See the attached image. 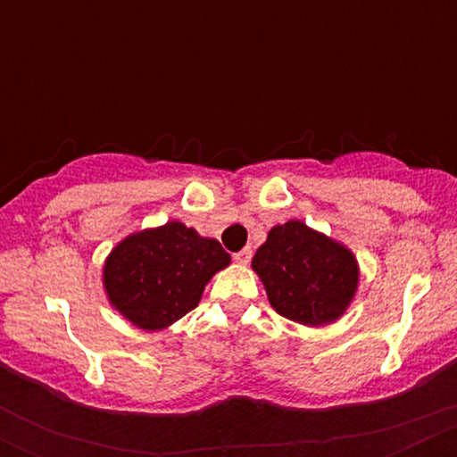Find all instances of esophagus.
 Returning a JSON list of instances; mask_svg holds the SVG:
<instances>
[{"label": "esophagus", "mask_w": 457, "mask_h": 457, "mask_svg": "<svg viewBox=\"0 0 457 457\" xmlns=\"http://www.w3.org/2000/svg\"><path fill=\"white\" fill-rule=\"evenodd\" d=\"M251 255H253V253H251V249H249V246H245L243 251H238V253L234 255L236 264H240V266H246V264H249V262H251Z\"/></svg>", "instance_id": "1"}]
</instances>
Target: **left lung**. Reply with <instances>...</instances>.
Listing matches in <instances>:
<instances>
[{"mask_svg": "<svg viewBox=\"0 0 457 457\" xmlns=\"http://www.w3.org/2000/svg\"><path fill=\"white\" fill-rule=\"evenodd\" d=\"M251 269L270 307L305 327L337 322L353 305L361 279L353 249L298 219L270 228Z\"/></svg>", "mask_w": 457, "mask_h": 457, "instance_id": "1", "label": "left lung"}]
</instances>
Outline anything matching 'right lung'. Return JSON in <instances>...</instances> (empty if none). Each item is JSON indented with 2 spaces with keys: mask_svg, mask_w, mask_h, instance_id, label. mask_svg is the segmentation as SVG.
Returning a JSON list of instances; mask_svg holds the SVG:
<instances>
[{
  "mask_svg": "<svg viewBox=\"0 0 457 457\" xmlns=\"http://www.w3.org/2000/svg\"><path fill=\"white\" fill-rule=\"evenodd\" d=\"M229 262L217 238L174 219L124 236L104 258L103 290L127 322L154 333L195 309Z\"/></svg>",
  "mask_w": 457,
  "mask_h": 457,
  "instance_id": "obj_1",
  "label": "right lung"
}]
</instances>
